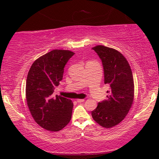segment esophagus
Masks as SVG:
<instances>
[{
  "mask_svg": "<svg viewBox=\"0 0 159 159\" xmlns=\"http://www.w3.org/2000/svg\"><path fill=\"white\" fill-rule=\"evenodd\" d=\"M77 101L78 102V103H82V102L84 101V99H77Z\"/></svg>",
  "mask_w": 159,
  "mask_h": 159,
  "instance_id": "obj_1",
  "label": "esophagus"
}]
</instances>
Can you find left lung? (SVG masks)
<instances>
[{"mask_svg": "<svg viewBox=\"0 0 159 159\" xmlns=\"http://www.w3.org/2000/svg\"><path fill=\"white\" fill-rule=\"evenodd\" d=\"M93 50L102 61L104 83L110 86L107 100L99 102L92 112L96 122L105 128H111L121 122L132 107L134 100V80L126 58L111 48L96 45Z\"/></svg>", "mask_w": 159, "mask_h": 159, "instance_id": "1", "label": "left lung"}]
</instances>
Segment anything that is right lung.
<instances>
[{"mask_svg":"<svg viewBox=\"0 0 159 159\" xmlns=\"http://www.w3.org/2000/svg\"><path fill=\"white\" fill-rule=\"evenodd\" d=\"M74 54L69 50H53L34 61L28 72V108L37 124L49 131H60L71 120L73 103L60 95L53 97V93L63 79L65 65Z\"/></svg>","mask_w":159,"mask_h":159,"instance_id":"1","label":"right lung"}]
</instances>
